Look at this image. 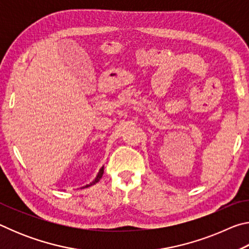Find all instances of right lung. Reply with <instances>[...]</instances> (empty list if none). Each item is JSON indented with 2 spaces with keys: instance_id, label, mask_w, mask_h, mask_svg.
<instances>
[{
  "instance_id": "right-lung-1",
  "label": "right lung",
  "mask_w": 249,
  "mask_h": 249,
  "mask_svg": "<svg viewBox=\"0 0 249 249\" xmlns=\"http://www.w3.org/2000/svg\"><path fill=\"white\" fill-rule=\"evenodd\" d=\"M103 174H104V166L101 168V169L99 170V172H98V175H96V177H95V179L92 181V182H90L89 184H87V185H84V187H82L81 189H84V188H88V187H91V185H93V184H95V183H98L99 181H100V179L102 178V176H103Z\"/></svg>"
}]
</instances>
